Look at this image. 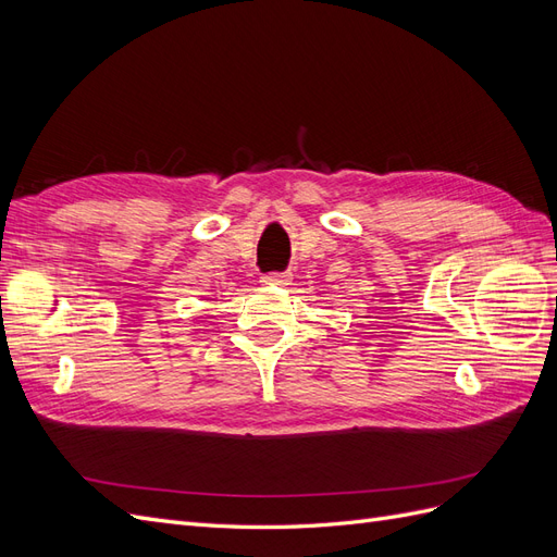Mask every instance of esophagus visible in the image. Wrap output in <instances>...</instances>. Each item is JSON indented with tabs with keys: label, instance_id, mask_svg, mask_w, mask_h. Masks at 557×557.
Instances as JSON below:
<instances>
[{
	"label": "esophagus",
	"instance_id": "34e87169",
	"mask_svg": "<svg viewBox=\"0 0 557 557\" xmlns=\"http://www.w3.org/2000/svg\"><path fill=\"white\" fill-rule=\"evenodd\" d=\"M260 281H262L264 285H288L290 274H285V272H269V274H264Z\"/></svg>",
	"mask_w": 557,
	"mask_h": 557
}]
</instances>
